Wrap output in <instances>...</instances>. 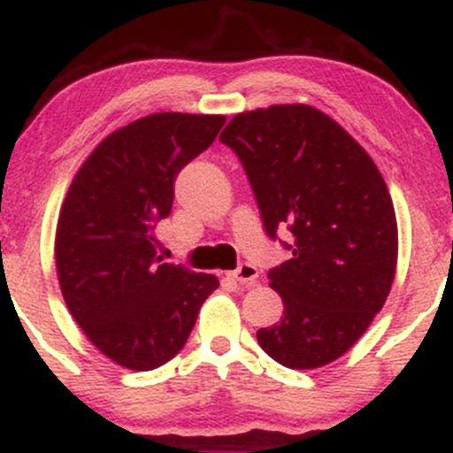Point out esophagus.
<instances>
[{
	"label": "esophagus",
	"instance_id": "esophagus-1",
	"mask_svg": "<svg viewBox=\"0 0 453 453\" xmlns=\"http://www.w3.org/2000/svg\"><path fill=\"white\" fill-rule=\"evenodd\" d=\"M231 279H235L237 283H242V285L252 287V285H257V279H259V272H257L255 265L242 264L240 267H237V270L231 272Z\"/></svg>",
	"mask_w": 453,
	"mask_h": 453
}]
</instances>
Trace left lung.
<instances>
[{"label": "left lung", "mask_w": 453, "mask_h": 453, "mask_svg": "<svg viewBox=\"0 0 453 453\" xmlns=\"http://www.w3.org/2000/svg\"><path fill=\"white\" fill-rule=\"evenodd\" d=\"M244 164L265 233L289 228L270 270L283 318L257 330L267 357L315 369L343 357L382 309L397 265V220L380 170L328 114L304 104L233 116L220 134Z\"/></svg>", "instance_id": "obj_1"}]
</instances>
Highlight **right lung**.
Here are the masks:
<instances>
[{"label": "right lung", "mask_w": 453, "mask_h": 453, "mask_svg": "<svg viewBox=\"0 0 453 453\" xmlns=\"http://www.w3.org/2000/svg\"><path fill=\"white\" fill-rule=\"evenodd\" d=\"M226 116L159 111L111 131L77 170L56 228L62 296L90 343L134 372L188 342L218 279L162 264L155 225L174 179L216 140Z\"/></svg>", "instance_id": "1"}]
</instances>
